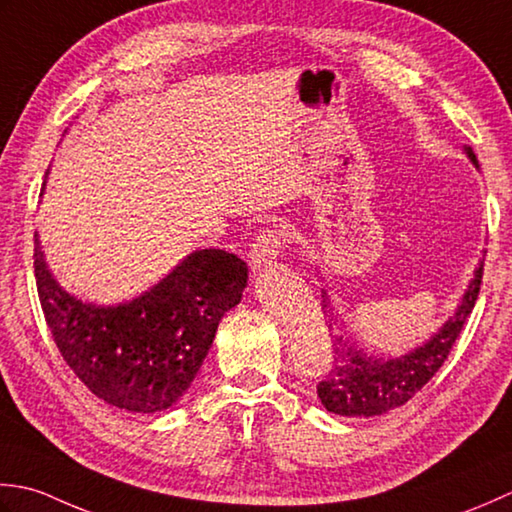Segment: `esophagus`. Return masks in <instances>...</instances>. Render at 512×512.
<instances>
[{
  "label": "esophagus",
  "mask_w": 512,
  "mask_h": 512,
  "mask_svg": "<svg viewBox=\"0 0 512 512\" xmlns=\"http://www.w3.org/2000/svg\"><path fill=\"white\" fill-rule=\"evenodd\" d=\"M287 243V229L285 227H267L258 232L254 238L252 249H249V258H252L254 269L269 267L278 258L280 249Z\"/></svg>",
  "instance_id": "obj_1"
}]
</instances>
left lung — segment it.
Instances as JSON below:
<instances>
[{"mask_svg": "<svg viewBox=\"0 0 512 512\" xmlns=\"http://www.w3.org/2000/svg\"><path fill=\"white\" fill-rule=\"evenodd\" d=\"M466 154L471 156L473 163H477L471 148L466 150ZM482 276L484 260L475 269V278L468 285L455 316L424 347L415 349L404 358L382 360L369 356L344 336L342 329L336 336H331V367L325 378L318 382V398L325 404V409L349 417H371L409 402L440 371L455 340L460 338L464 322L471 316L479 296ZM329 305L327 291H322V309L331 314ZM333 318L336 316L331 314V320Z\"/></svg>", "mask_w": 512, "mask_h": 512, "instance_id": "1", "label": "left lung"}]
</instances>
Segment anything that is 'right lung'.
<instances>
[{
	"label": "right lung",
	"instance_id": "add662e5",
	"mask_svg": "<svg viewBox=\"0 0 512 512\" xmlns=\"http://www.w3.org/2000/svg\"><path fill=\"white\" fill-rule=\"evenodd\" d=\"M35 280L46 325L72 373L112 406L156 413L192 384L218 322L241 302L247 265L225 249H203L141 298L97 307L55 283L35 238Z\"/></svg>",
	"mask_w": 512,
	"mask_h": 512
}]
</instances>
